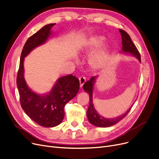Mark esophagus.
Here are the masks:
<instances>
[{
  "label": "esophagus",
  "instance_id": "34e87169",
  "mask_svg": "<svg viewBox=\"0 0 159 159\" xmlns=\"http://www.w3.org/2000/svg\"><path fill=\"white\" fill-rule=\"evenodd\" d=\"M79 80H80V87H82V86L84 85V84H85V82L86 81V78L85 76H80L79 78Z\"/></svg>",
  "mask_w": 159,
  "mask_h": 159
}]
</instances>
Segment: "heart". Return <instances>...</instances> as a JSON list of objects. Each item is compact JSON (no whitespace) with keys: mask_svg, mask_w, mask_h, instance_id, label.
I'll return each instance as SVG.
<instances>
[{"mask_svg":"<svg viewBox=\"0 0 159 159\" xmlns=\"http://www.w3.org/2000/svg\"><path fill=\"white\" fill-rule=\"evenodd\" d=\"M105 38L103 36L93 35L89 37L85 43L83 52L90 54L103 44ZM109 51L107 47H103L98 49L90 60V65L94 69H101L107 63Z\"/></svg>","mask_w":159,"mask_h":159,"instance_id":"heart-1","label":"heart"}]
</instances>
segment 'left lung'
Instances as JSON below:
<instances>
[{
  "label": "left lung",
  "mask_w": 159,
  "mask_h": 159,
  "mask_svg": "<svg viewBox=\"0 0 159 159\" xmlns=\"http://www.w3.org/2000/svg\"><path fill=\"white\" fill-rule=\"evenodd\" d=\"M119 32L121 34V36H122V44L123 52L125 53H129V54L137 57L139 60L140 62H141L140 53L134 44L133 43L129 35L122 29H119ZM96 78V76L92 77L89 81L85 82L84 86H83V88H84V89L87 93H89L90 96V103L87 112V118L89 122L95 126L100 127H109L115 125V124L118 122L120 120L123 119L128 114V112L130 111L132 106L124 114L115 118H105L98 115L97 111L94 107V104L93 103V90Z\"/></svg>",
  "instance_id": "obj_1"
}]
</instances>
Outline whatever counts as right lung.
Instances as JSON below:
<instances>
[{"label": "right lung", "instance_id": "right-lung-1", "mask_svg": "<svg viewBox=\"0 0 159 159\" xmlns=\"http://www.w3.org/2000/svg\"><path fill=\"white\" fill-rule=\"evenodd\" d=\"M55 25L43 26L28 39L21 52L17 75V85L22 109L35 122L46 127L57 126L62 122L65 105L75 96L80 89L79 80L72 74L59 78L51 91L46 95L34 93L26 84L24 59L33 49L48 39L52 34L50 30Z\"/></svg>", "mask_w": 159, "mask_h": 159}]
</instances>
